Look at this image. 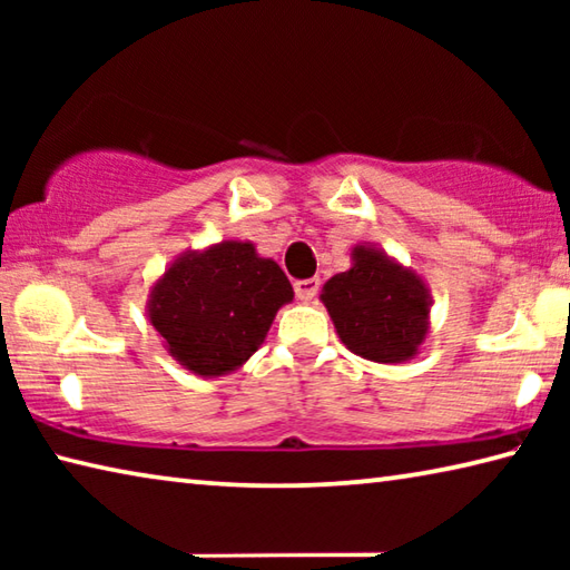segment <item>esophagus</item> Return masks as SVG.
Masks as SVG:
<instances>
[{"mask_svg": "<svg viewBox=\"0 0 570 570\" xmlns=\"http://www.w3.org/2000/svg\"><path fill=\"white\" fill-rule=\"evenodd\" d=\"M294 292L302 302H312V298L320 294V278H304V282H296Z\"/></svg>", "mask_w": 570, "mask_h": 570, "instance_id": "1", "label": "esophagus"}]
</instances>
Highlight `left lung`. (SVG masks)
Wrapping results in <instances>:
<instances>
[{"label": "left lung", "instance_id": "obj_1", "mask_svg": "<svg viewBox=\"0 0 570 570\" xmlns=\"http://www.w3.org/2000/svg\"><path fill=\"white\" fill-rule=\"evenodd\" d=\"M322 304L346 350L377 364L420 354L432 296L424 278L372 244L352 248V266L322 286Z\"/></svg>", "mask_w": 570, "mask_h": 570}]
</instances>
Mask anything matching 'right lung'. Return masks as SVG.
I'll list each match as a JSON object with an SVG mask.
<instances>
[{"mask_svg": "<svg viewBox=\"0 0 570 570\" xmlns=\"http://www.w3.org/2000/svg\"><path fill=\"white\" fill-rule=\"evenodd\" d=\"M288 302L294 288L282 266L250 240L228 238L180 254L153 282L146 308L173 360L214 380L258 352Z\"/></svg>", "mask_w": 570, "mask_h": 570, "instance_id": "add662e5", "label": "right lung"}]
</instances>
